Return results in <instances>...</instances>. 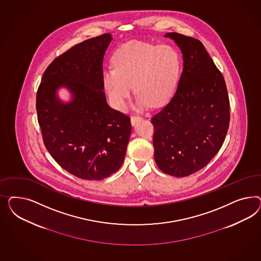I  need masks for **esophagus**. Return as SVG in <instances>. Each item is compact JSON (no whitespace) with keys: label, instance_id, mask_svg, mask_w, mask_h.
Segmentation results:
<instances>
[{"label":"esophagus","instance_id":"obj_1","mask_svg":"<svg viewBox=\"0 0 261 261\" xmlns=\"http://www.w3.org/2000/svg\"><path fill=\"white\" fill-rule=\"evenodd\" d=\"M141 119H142V118L139 117V116H131V119H130V120H131V124L134 126L135 124H136L139 120H141Z\"/></svg>","mask_w":261,"mask_h":261}]
</instances>
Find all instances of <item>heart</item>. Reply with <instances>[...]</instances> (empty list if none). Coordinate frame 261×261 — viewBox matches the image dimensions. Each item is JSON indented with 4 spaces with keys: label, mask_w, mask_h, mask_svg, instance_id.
<instances>
[{
    "label": "heart",
    "mask_w": 261,
    "mask_h": 261,
    "mask_svg": "<svg viewBox=\"0 0 261 261\" xmlns=\"http://www.w3.org/2000/svg\"><path fill=\"white\" fill-rule=\"evenodd\" d=\"M114 70L102 74L106 94L113 106L124 110L132 93L138 95L135 108H160L171 100L179 85L182 60L171 46L129 43L113 56Z\"/></svg>",
    "instance_id": "1"
}]
</instances>
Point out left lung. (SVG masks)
<instances>
[{
	"instance_id": "left-lung-1",
	"label": "left lung",
	"mask_w": 261,
	"mask_h": 261,
	"mask_svg": "<svg viewBox=\"0 0 261 261\" xmlns=\"http://www.w3.org/2000/svg\"><path fill=\"white\" fill-rule=\"evenodd\" d=\"M182 51L184 68L172 99L151 122L159 168L186 177L205 167L220 150L229 123L226 83L204 45L177 32L166 33Z\"/></svg>"
}]
</instances>
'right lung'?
Listing matches in <instances>:
<instances>
[{"mask_svg": "<svg viewBox=\"0 0 261 261\" xmlns=\"http://www.w3.org/2000/svg\"><path fill=\"white\" fill-rule=\"evenodd\" d=\"M110 33L86 40L56 58L41 80L36 110L44 144L56 163L83 180H103L119 170L131 134L130 119L112 109L102 82ZM60 87L71 100L57 95Z\"/></svg>", "mask_w": 261, "mask_h": 261, "instance_id": "right-lung-1", "label": "right lung"}]
</instances>
